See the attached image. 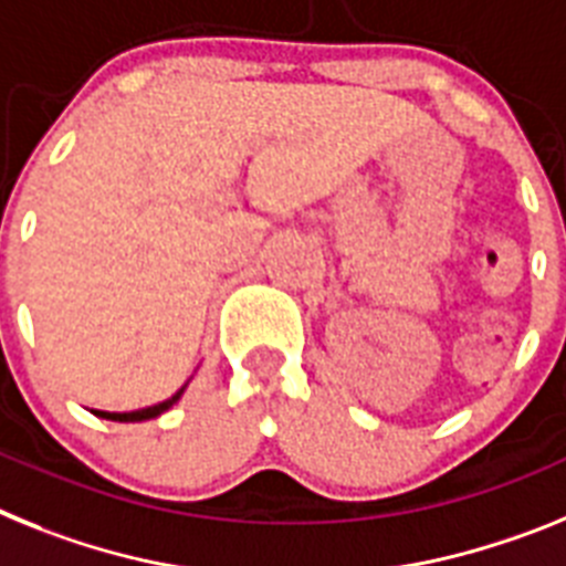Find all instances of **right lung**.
<instances>
[{"label":"right lung","mask_w":566,"mask_h":566,"mask_svg":"<svg viewBox=\"0 0 566 566\" xmlns=\"http://www.w3.org/2000/svg\"><path fill=\"white\" fill-rule=\"evenodd\" d=\"M190 385V381H188ZM188 385H181L179 390L170 396V399L159 401V405H150V407H142V410H130V412H107V410H91L93 416H99V419H107V421H147V419H156V416H161V412H167L170 407L176 405V401L181 399V392L188 390Z\"/></svg>","instance_id":"add662e5"}]
</instances>
